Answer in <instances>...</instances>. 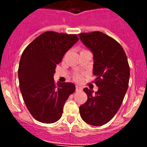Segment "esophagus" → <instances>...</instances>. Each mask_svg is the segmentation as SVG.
Here are the masks:
<instances>
[{
	"mask_svg": "<svg viewBox=\"0 0 147 147\" xmlns=\"http://www.w3.org/2000/svg\"><path fill=\"white\" fill-rule=\"evenodd\" d=\"M82 89V87H80V85H76V91L81 90Z\"/></svg>",
	"mask_w": 147,
	"mask_h": 147,
	"instance_id": "esophagus-1",
	"label": "esophagus"
}]
</instances>
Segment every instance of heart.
I'll return each mask as SVG.
<instances>
[{"instance_id":"obj_1","label":"heart","mask_w":147,"mask_h":147,"mask_svg":"<svg viewBox=\"0 0 147 147\" xmlns=\"http://www.w3.org/2000/svg\"><path fill=\"white\" fill-rule=\"evenodd\" d=\"M75 78H76V80H80V75H76V76H75Z\"/></svg>"}]
</instances>
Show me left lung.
Segmentation results:
<instances>
[{
  "instance_id": "left-lung-1",
  "label": "left lung",
  "mask_w": 147,
  "mask_h": 147,
  "mask_svg": "<svg viewBox=\"0 0 147 147\" xmlns=\"http://www.w3.org/2000/svg\"><path fill=\"white\" fill-rule=\"evenodd\" d=\"M82 43L93 55V74L96 92L84 88L88 100L80 107L82 119L87 124L102 126L118 112L127 93L129 66L124 49L112 37L100 32L79 34Z\"/></svg>"
}]
</instances>
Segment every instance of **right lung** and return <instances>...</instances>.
Here are the masks:
<instances>
[{"instance_id": "add662e5", "label": "right lung", "mask_w": 147, "mask_h": 147, "mask_svg": "<svg viewBox=\"0 0 147 147\" xmlns=\"http://www.w3.org/2000/svg\"><path fill=\"white\" fill-rule=\"evenodd\" d=\"M79 40L76 34L46 32L23 51L18 79L23 101L32 115L45 124L57 121L66 100L75 91L71 82H54L55 68Z\"/></svg>"}]
</instances>
